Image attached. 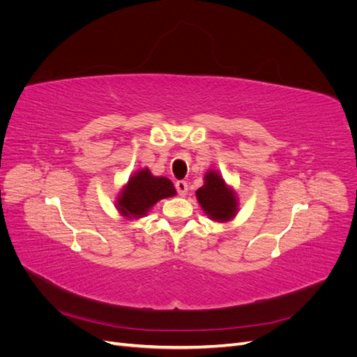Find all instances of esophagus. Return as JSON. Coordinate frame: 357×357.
I'll return each instance as SVG.
<instances>
[{"label": "esophagus", "instance_id": "obj_1", "mask_svg": "<svg viewBox=\"0 0 357 357\" xmlns=\"http://www.w3.org/2000/svg\"><path fill=\"white\" fill-rule=\"evenodd\" d=\"M176 189H177V192H178V195L180 197H186L188 195V189H189V186H188V183L186 181H177L176 183Z\"/></svg>", "mask_w": 357, "mask_h": 357}]
</instances>
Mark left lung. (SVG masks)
<instances>
[{
  "label": "left lung",
  "mask_w": 357,
  "mask_h": 357,
  "mask_svg": "<svg viewBox=\"0 0 357 357\" xmlns=\"http://www.w3.org/2000/svg\"><path fill=\"white\" fill-rule=\"evenodd\" d=\"M197 199L202 211L214 222L226 223L238 213V197L215 169L205 172L204 185L197 190Z\"/></svg>",
  "instance_id": "obj_1"
}]
</instances>
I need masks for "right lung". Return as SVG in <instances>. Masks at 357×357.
<instances>
[{
	"label": "right lung",
	"mask_w": 357,
	"mask_h": 357,
	"mask_svg": "<svg viewBox=\"0 0 357 357\" xmlns=\"http://www.w3.org/2000/svg\"><path fill=\"white\" fill-rule=\"evenodd\" d=\"M176 195L169 178L156 177L149 168H143L135 171L117 193L116 208L126 220H138L147 215L158 201Z\"/></svg>",
	"instance_id": "obj_1"
}]
</instances>
